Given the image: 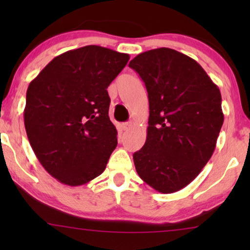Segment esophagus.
Here are the masks:
<instances>
[{"label": "esophagus", "mask_w": 250, "mask_h": 250, "mask_svg": "<svg viewBox=\"0 0 250 250\" xmlns=\"http://www.w3.org/2000/svg\"><path fill=\"white\" fill-rule=\"evenodd\" d=\"M132 126H133L132 122H126V123H124V124H123V128H124L125 131H128V129L131 128Z\"/></svg>", "instance_id": "34e87169"}]
</instances>
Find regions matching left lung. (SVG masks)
Listing matches in <instances>:
<instances>
[{
    "label": "left lung",
    "instance_id": "8db88e82",
    "mask_svg": "<svg viewBox=\"0 0 250 250\" xmlns=\"http://www.w3.org/2000/svg\"><path fill=\"white\" fill-rule=\"evenodd\" d=\"M128 66L145 82L150 110L146 143L133 155L136 172L158 192H176L213 155L224 121L220 88L196 60L168 47Z\"/></svg>",
    "mask_w": 250,
    "mask_h": 250
}]
</instances>
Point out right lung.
Instances as JSON below:
<instances>
[{
	"label": "right lung",
	"instance_id": "1",
	"mask_svg": "<svg viewBox=\"0 0 250 250\" xmlns=\"http://www.w3.org/2000/svg\"><path fill=\"white\" fill-rule=\"evenodd\" d=\"M129 60L126 53L87 45L54 58L29 83L26 133L50 175L70 187L104 172L117 146L107 88Z\"/></svg>",
	"mask_w": 250,
	"mask_h": 250
}]
</instances>
